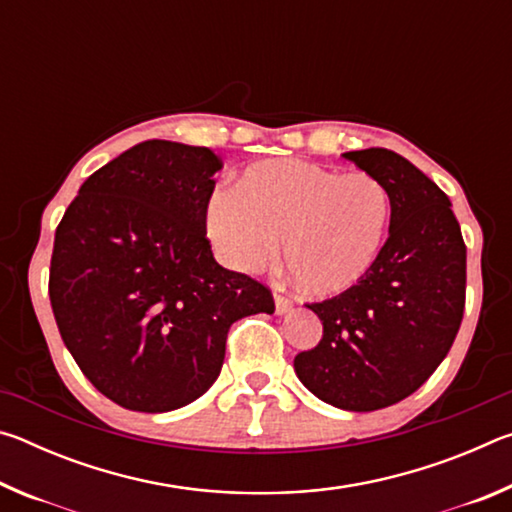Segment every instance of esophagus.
Instances as JSON below:
<instances>
[{"label": "esophagus", "mask_w": 512, "mask_h": 512, "mask_svg": "<svg viewBox=\"0 0 512 512\" xmlns=\"http://www.w3.org/2000/svg\"><path fill=\"white\" fill-rule=\"evenodd\" d=\"M273 300H275V314H277V316L287 314V311H291V307H293V302H291V298H287V296H282V293H275V296H273Z\"/></svg>", "instance_id": "1"}]
</instances>
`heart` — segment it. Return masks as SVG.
<instances>
[{
  "instance_id": "b5f03b06",
  "label": "heart",
  "mask_w": 512,
  "mask_h": 512,
  "mask_svg": "<svg viewBox=\"0 0 512 512\" xmlns=\"http://www.w3.org/2000/svg\"><path fill=\"white\" fill-rule=\"evenodd\" d=\"M391 223V194L366 171L339 173L307 160L248 167L237 192H216L205 230L237 271H259L282 255L311 296H339L370 273Z\"/></svg>"
}]
</instances>
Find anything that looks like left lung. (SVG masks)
<instances>
[{"instance_id":"8db88e82","label":"left lung","mask_w":512,"mask_h":512,"mask_svg":"<svg viewBox=\"0 0 512 512\" xmlns=\"http://www.w3.org/2000/svg\"><path fill=\"white\" fill-rule=\"evenodd\" d=\"M343 158L391 194L388 239L357 287L307 305L323 339L293 368L318 400L377 411L418 391L452 348L465 309V244L447 194L402 155Z\"/></svg>"}]
</instances>
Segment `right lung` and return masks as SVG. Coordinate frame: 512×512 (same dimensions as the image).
<instances>
[{"label": "right lung", "mask_w": 512, "mask_h": 512, "mask_svg": "<svg viewBox=\"0 0 512 512\" xmlns=\"http://www.w3.org/2000/svg\"><path fill=\"white\" fill-rule=\"evenodd\" d=\"M219 155L149 140L94 171L56 228L49 298L83 375L119 406L164 413L219 377L235 320L273 314L264 284L219 266L205 210Z\"/></svg>", "instance_id": "add662e5"}]
</instances>
